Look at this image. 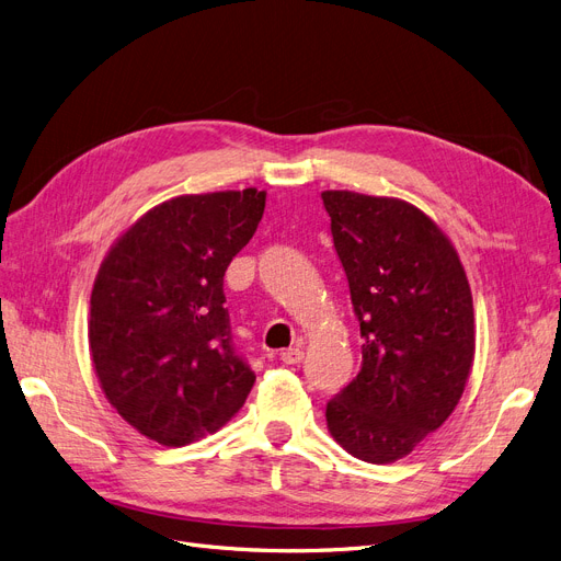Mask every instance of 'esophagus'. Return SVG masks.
<instances>
[{
  "instance_id": "34e87169",
  "label": "esophagus",
  "mask_w": 561,
  "mask_h": 561,
  "mask_svg": "<svg viewBox=\"0 0 561 561\" xmlns=\"http://www.w3.org/2000/svg\"><path fill=\"white\" fill-rule=\"evenodd\" d=\"M302 357H305V353H302V348H298V346L286 348V351L282 353V362H284V364H300Z\"/></svg>"
}]
</instances>
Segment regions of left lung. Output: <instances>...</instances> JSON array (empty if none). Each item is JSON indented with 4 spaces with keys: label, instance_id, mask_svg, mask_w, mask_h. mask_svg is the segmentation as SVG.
I'll list each match as a JSON object with an SVG mask.
<instances>
[{
    "label": "left lung",
    "instance_id": "obj_1",
    "mask_svg": "<svg viewBox=\"0 0 561 561\" xmlns=\"http://www.w3.org/2000/svg\"><path fill=\"white\" fill-rule=\"evenodd\" d=\"M357 313L362 369L325 410L334 440L387 466L456 410L474 362V307L449 236L397 197L321 192Z\"/></svg>",
    "mask_w": 561,
    "mask_h": 561
}]
</instances>
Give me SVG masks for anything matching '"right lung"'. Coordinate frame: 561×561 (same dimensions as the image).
Wrapping results in <instances>:
<instances>
[{
    "mask_svg": "<svg viewBox=\"0 0 561 561\" xmlns=\"http://www.w3.org/2000/svg\"><path fill=\"white\" fill-rule=\"evenodd\" d=\"M265 190L181 194L121 233L93 279L89 351L105 399L135 431L185 447L222 428L254 374L231 346L225 273Z\"/></svg>",
    "mask_w": 561,
    "mask_h": 561,
    "instance_id": "obj_1",
    "label": "right lung"
}]
</instances>
